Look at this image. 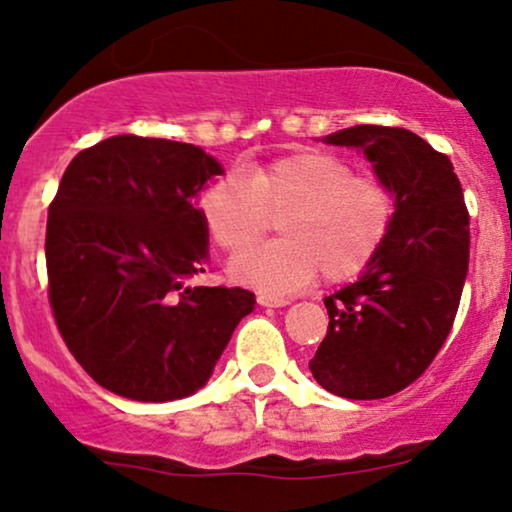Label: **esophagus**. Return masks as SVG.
<instances>
[{"mask_svg": "<svg viewBox=\"0 0 512 512\" xmlns=\"http://www.w3.org/2000/svg\"><path fill=\"white\" fill-rule=\"evenodd\" d=\"M258 305L263 307H286L291 305L289 298H279V296H270V293H258Z\"/></svg>", "mask_w": 512, "mask_h": 512, "instance_id": "34e87169", "label": "esophagus"}]
</instances>
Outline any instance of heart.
Segmentation results:
<instances>
[{
	"instance_id": "b5f03b06",
	"label": "heart",
	"mask_w": 512,
	"mask_h": 512,
	"mask_svg": "<svg viewBox=\"0 0 512 512\" xmlns=\"http://www.w3.org/2000/svg\"><path fill=\"white\" fill-rule=\"evenodd\" d=\"M207 233L226 251L260 236L269 214L285 237L242 250L228 265L235 282L286 293L324 275L342 282L366 268L394 221L396 200L377 177L354 174L345 158L305 151L251 172L230 170L202 193Z\"/></svg>"
}]
</instances>
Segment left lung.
Instances as JSON below:
<instances>
[{
    "label": "left lung",
    "instance_id": "8db88e82",
    "mask_svg": "<svg viewBox=\"0 0 512 512\" xmlns=\"http://www.w3.org/2000/svg\"><path fill=\"white\" fill-rule=\"evenodd\" d=\"M324 142L363 153L396 200L373 261L324 300L328 333L310 359L326 391L373 401L415 382L443 347L468 272V212L450 158L415 132L354 125Z\"/></svg>",
    "mask_w": 512,
    "mask_h": 512
}]
</instances>
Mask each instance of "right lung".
<instances>
[{"label":"right lung","instance_id":"obj_1","mask_svg":"<svg viewBox=\"0 0 512 512\" xmlns=\"http://www.w3.org/2000/svg\"><path fill=\"white\" fill-rule=\"evenodd\" d=\"M223 165L200 146L109 137L74 156L48 207V293L62 338L111 394L142 403L205 387L256 298L188 286L209 261L198 207Z\"/></svg>","mask_w":512,"mask_h":512}]
</instances>
